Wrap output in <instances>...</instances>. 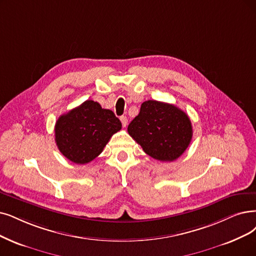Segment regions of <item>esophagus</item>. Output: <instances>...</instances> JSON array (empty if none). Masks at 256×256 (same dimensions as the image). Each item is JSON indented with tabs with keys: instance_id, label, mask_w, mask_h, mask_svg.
Returning a JSON list of instances; mask_svg holds the SVG:
<instances>
[{
	"instance_id": "obj_1",
	"label": "esophagus",
	"mask_w": 256,
	"mask_h": 256,
	"mask_svg": "<svg viewBox=\"0 0 256 256\" xmlns=\"http://www.w3.org/2000/svg\"><path fill=\"white\" fill-rule=\"evenodd\" d=\"M120 122H122V127H126V126H127V122H128V118H127V116H120Z\"/></svg>"
}]
</instances>
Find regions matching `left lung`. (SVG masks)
Segmentation results:
<instances>
[{"mask_svg": "<svg viewBox=\"0 0 256 256\" xmlns=\"http://www.w3.org/2000/svg\"><path fill=\"white\" fill-rule=\"evenodd\" d=\"M128 134L151 158L173 162L188 148L192 125L189 116L176 106L149 100L129 124Z\"/></svg>", "mask_w": 256, "mask_h": 256, "instance_id": "8db88e82", "label": "left lung"}]
</instances>
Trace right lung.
<instances>
[{"label": "right lung", "instance_id": "obj_1", "mask_svg": "<svg viewBox=\"0 0 256 256\" xmlns=\"http://www.w3.org/2000/svg\"><path fill=\"white\" fill-rule=\"evenodd\" d=\"M120 129L122 122L114 112L88 100L58 118L56 142L66 158L83 165L100 156L110 138Z\"/></svg>", "mask_w": 256, "mask_h": 256}]
</instances>
